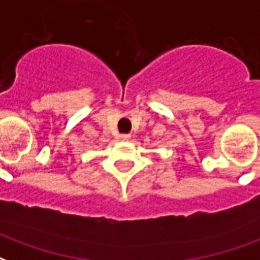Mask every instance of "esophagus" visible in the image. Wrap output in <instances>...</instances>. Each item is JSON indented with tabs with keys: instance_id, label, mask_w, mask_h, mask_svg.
<instances>
[{
	"instance_id": "obj_1",
	"label": "esophagus",
	"mask_w": 260,
	"mask_h": 260,
	"mask_svg": "<svg viewBox=\"0 0 260 260\" xmlns=\"http://www.w3.org/2000/svg\"><path fill=\"white\" fill-rule=\"evenodd\" d=\"M131 139V135H128V134H124V135H120V140H122V142H126V140Z\"/></svg>"
}]
</instances>
